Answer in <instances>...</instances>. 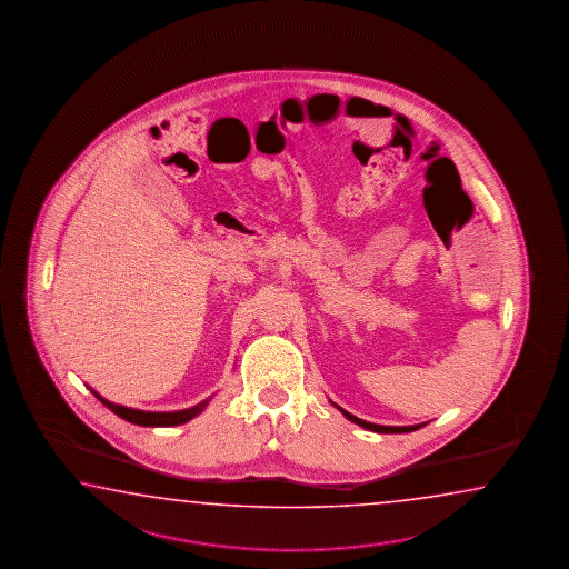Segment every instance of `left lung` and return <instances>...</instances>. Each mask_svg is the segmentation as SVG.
Wrapping results in <instances>:
<instances>
[{
  "mask_svg": "<svg viewBox=\"0 0 569 569\" xmlns=\"http://www.w3.org/2000/svg\"><path fill=\"white\" fill-rule=\"evenodd\" d=\"M335 408H339V406H335ZM343 416H346L347 420H351L353 423H359L361 428H366V430H371V432H379V435H403V432H413V430H418V428H422L423 423H416V426H379V423L366 422V420H359L357 416L353 413L346 412L343 408H339Z\"/></svg>",
  "mask_w": 569,
  "mask_h": 569,
  "instance_id": "left-lung-1",
  "label": "left lung"
}]
</instances>
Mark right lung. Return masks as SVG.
Segmentation results:
<instances>
[{
	"instance_id": "1",
	"label": "right lung",
	"mask_w": 569,
	"mask_h": 569,
	"mask_svg": "<svg viewBox=\"0 0 569 569\" xmlns=\"http://www.w3.org/2000/svg\"><path fill=\"white\" fill-rule=\"evenodd\" d=\"M92 393L99 398V400L111 410L112 413H117L119 418H123L127 422L139 423V426H153V428H166V426H179V423L190 422L191 418H196L198 413L203 412V408L208 406V400L200 401L198 406L188 408V410H179V412H143V410H133V408H127V406H119V403H111L109 400L101 398L97 391L92 390Z\"/></svg>"
}]
</instances>
